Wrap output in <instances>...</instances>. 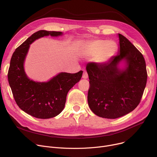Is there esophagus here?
<instances>
[{"label": "esophagus", "mask_w": 157, "mask_h": 157, "mask_svg": "<svg viewBox=\"0 0 157 157\" xmlns=\"http://www.w3.org/2000/svg\"><path fill=\"white\" fill-rule=\"evenodd\" d=\"M82 78L83 79H87L88 78V75H87V73L86 71H83V73H82Z\"/></svg>", "instance_id": "esophagus-1"}]
</instances>
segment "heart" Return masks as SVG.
Returning a JSON list of instances; mask_svg holds the SVG:
<instances>
[{
  "label": "heart",
  "instance_id": "obj_1",
  "mask_svg": "<svg viewBox=\"0 0 157 157\" xmlns=\"http://www.w3.org/2000/svg\"><path fill=\"white\" fill-rule=\"evenodd\" d=\"M117 48L116 43L113 41L96 40L86 44L82 54L87 57H96L97 61L104 63L114 56Z\"/></svg>",
  "mask_w": 157,
  "mask_h": 157
}]
</instances>
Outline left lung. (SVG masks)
Segmentation results:
<instances>
[{"label": "left lung", "instance_id": "obj_1", "mask_svg": "<svg viewBox=\"0 0 157 157\" xmlns=\"http://www.w3.org/2000/svg\"><path fill=\"white\" fill-rule=\"evenodd\" d=\"M119 54L104 64L93 62L86 66L89 79L88 105L99 117L116 119L135 109L140 102L147 80L142 54L124 36L119 33ZM124 59L128 66H117Z\"/></svg>", "mask_w": 157, "mask_h": 157}]
</instances>
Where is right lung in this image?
Instances as JSON below:
<instances>
[{"mask_svg": "<svg viewBox=\"0 0 157 157\" xmlns=\"http://www.w3.org/2000/svg\"><path fill=\"white\" fill-rule=\"evenodd\" d=\"M61 35V32L38 31L16 48L10 59L7 76L14 99L22 110L36 118L58 116L64 107L68 91L82 77V71L61 73L48 82H38L29 79L24 71V60L33 41L44 36Z\"/></svg>", "mask_w": 157, "mask_h": 157, "instance_id": "right-lung-1", "label": "right lung"}]
</instances>
